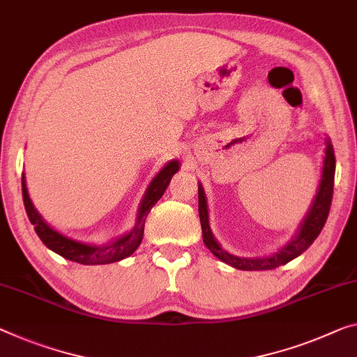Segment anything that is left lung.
<instances>
[{
	"label": "left lung",
	"mask_w": 357,
	"mask_h": 357,
	"mask_svg": "<svg viewBox=\"0 0 357 357\" xmlns=\"http://www.w3.org/2000/svg\"><path fill=\"white\" fill-rule=\"evenodd\" d=\"M333 177H335V155H333V148L327 142V150H326V160H324V171H322V178L319 185V191H317L316 199L312 202L308 215L301 223L300 231L292 243L286 245L282 250H279L278 254L266 259H241L228 254L227 250H223L213 236L209 228V220H207V204H206V196L202 186H197V196H199V220L202 228V239L213 255L222 261L228 263L229 266L238 268V270L244 271H260V270H274V268L286 265L290 260H294L295 257L310 248L314 243V239L319 236V233L324 228L326 220L331 212L332 204V196H333Z\"/></svg>",
	"instance_id": "left-lung-1"
}]
</instances>
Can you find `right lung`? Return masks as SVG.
<instances>
[{
	"label": "right lung",
	"mask_w": 357,
	"mask_h": 357,
	"mask_svg": "<svg viewBox=\"0 0 357 357\" xmlns=\"http://www.w3.org/2000/svg\"><path fill=\"white\" fill-rule=\"evenodd\" d=\"M177 171L178 162L171 161L155 178H153L151 185L148 186L144 201H142L135 228L128 236L118 239L116 243L103 245V248L78 243V241L70 239L67 236L60 234L56 229L49 227L31 204L29 193H26L24 175H22V196H24V204L26 215H29V220L33 227H35L36 234L40 236V239L45 243L47 249L62 255L63 259L81 263V265H105V263H113L126 259V257H129L137 248H139L142 238H144L145 220L148 212L151 211V207L155 206L158 201H160V197L164 195V191H166L169 182H171L172 175Z\"/></svg>",
	"instance_id": "add662e5"
}]
</instances>
